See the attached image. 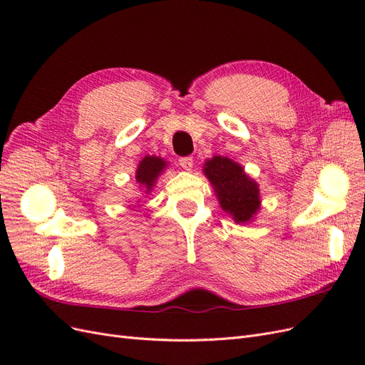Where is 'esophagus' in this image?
I'll use <instances>...</instances> for the list:
<instances>
[{
	"label": "esophagus",
	"instance_id": "1",
	"mask_svg": "<svg viewBox=\"0 0 365 365\" xmlns=\"http://www.w3.org/2000/svg\"><path fill=\"white\" fill-rule=\"evenodd\" d=\"M180 165L184 170H190L193 168V157H182L180 158Z\"/></svg>",
	"mask_w": 365,
	"mask_h": 365
}]
</instances>
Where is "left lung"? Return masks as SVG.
I'll list each match as a JSON object with an SVG mask.
<instances>
[{
    "label": "left lung",
    "instance_id": "left-lung-1",
    "mask_svg": "<svg viewBox=\"0 0 365 365\" xmlns=\"http://www.w3.org/2000/svg\"><path fill=\"white\" fill-rule=\"evenodd\" d=\"M204 173L213 185L220 207L233 216L236 224L252 220L260 208V190L240 164L216 155L205 161Z\"/></svg>",
    "mask_w": 365,
    "mask_h": 365
}]
</instances>
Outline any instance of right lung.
<instances>
[{"label":"right lung","instance_id":"add662e5","mask_svg":"<svg viewBox=\"0 0 365 365\" xmlns=\"http://www.w3.org/2000/svg\"><path fill=\"white\" fill-rule=\"evenodd\" d=\"M165 168H168V163H165L163 158L148 155L140 161L135 172V180L140 185H143L145 192L149 193L152 190V187L155 185L158 176L163 173Z\"/></svg>","mask_w":365,"mask_h":365}]
</instances>
